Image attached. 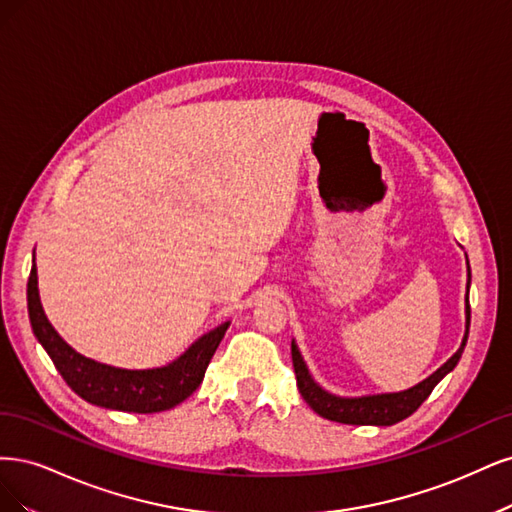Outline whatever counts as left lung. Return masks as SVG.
Returning a JSON list of instances; mask_svg holds the SVG:
<instances>
[{"mask_svg": "<svg viewBox=\"0 0 512 512\" xmlns=\"http://www.w3.org/2000/svg\"><path fill=\"white\" fill-rule=\"evenodd\" d=\"M468 287H470V266H468ZM468 329H470V304L466 295V336L461 340L459 351L440 366L430 378H425L423 383L415 385L412 389L400 391V393H381V395H366V398H338L323 391L312 376L308 374V368L298 351L295 342H291V357H293V370L295 378H298V389L306 404L321 415L323 419L346 423V425H393L406 417H410L434 391V387L447 376L464 353V346L468 342Z\"/></svg>", "mask_w": 512, "mask_h": 512, "instance_id": "1", "label": "left lung"}]
</instances>
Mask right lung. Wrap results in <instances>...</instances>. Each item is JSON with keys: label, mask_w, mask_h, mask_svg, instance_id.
<instances>
[{"label": "right lung", "mask_w": 512, "mask_h": 512, "mask_svg": "<svg viewBox=\"0 0 512 512\" xmlns=\"http://www.w3.org/2000/svg\"><path fill=\"white\" fill-rule=\"evenodd\" d=\"M27 310L31 329H34L38 342L44 346L57 372L74 393L95 406L123 412H142V415L174 408L200 387L210 359L229 327V323H223L217 329H212L166 368L121 370L97 364V361L76 353L55 332L40 304L36 263L31 266L27 280Z\"/></svg>", "instance_id": "obj_1"}]
</instances>
